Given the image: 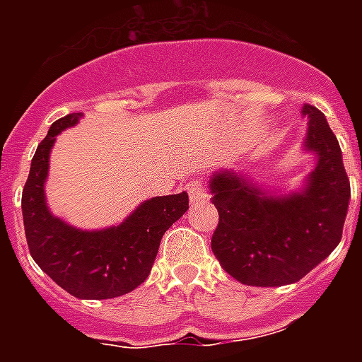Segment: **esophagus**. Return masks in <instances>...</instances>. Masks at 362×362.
<instances>
[{
    "mask_svg": "<svg viewBox=\"0 0 362 362\" xmlns=\"http://www.w3.org/2000/svg\"><path fill=\"white\" fill-rule=\"evenodd\" d=\"M187 190H188V197H190V204H197L201 199L206 197L203 185H201L199 181H192V183H188Z\"/></svg>",
    "mask_w": 362,
    "mask_h": 362,
    "instance_id": "obj_1",
    "label": "esophagus"
}]
</instances>
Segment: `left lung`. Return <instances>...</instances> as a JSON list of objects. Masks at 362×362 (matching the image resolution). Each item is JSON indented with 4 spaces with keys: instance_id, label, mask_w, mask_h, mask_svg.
<instances>
[{
    "instance_id": "obj_1",
    "label": "left lung",
    "mask_w": 362,
    "mask_h": 362,
    "mask_svg": "<svg viewBox=\"0 0 362 362\" xmlns=\"http://www.w3.org/2000/svg\"><path fill=\"white\" fill-rule=\"evenodd\" d=\"M305 150L317 156L303 190L276 196L233 170L210 177L219 225L212 252L223 270L248 286H283L303 279L343 238L350 179L337 137L312 105Z\"/></svg>"
}]
</instances>
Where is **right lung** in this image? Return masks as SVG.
I'll return each instance as SVG.
<instances>
[{
	"mask_svg": "<svg viewBox=\"0 0 362 362\" xmlns=\"http://www.w3.org/2000/svg\"><path fill=\"white\" fill-rule=\"evenodd\" d=\"M83 114L54 121L37 145L21 196L27 245L37 267L78 299H112L132 292L148 277L165 232L188 210V194L143 201L117 226L79 230L52 216L45 199V181L56 136Z\"/></svg>",
	"mask_w": 362,
	"mask_h": 362,
	"instance_id": "right-lung-1",
	"label": "right lung"
}]
</instances>
